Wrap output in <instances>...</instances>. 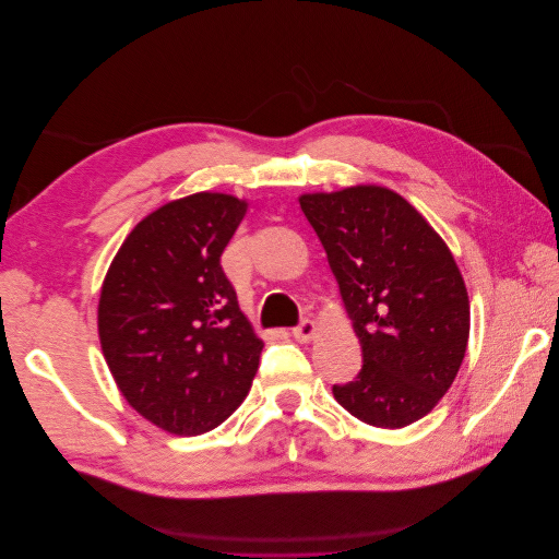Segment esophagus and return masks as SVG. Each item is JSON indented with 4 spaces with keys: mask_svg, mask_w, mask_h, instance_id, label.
Returning a JSON list of instances; mask_svg holds the SVG:
<instances>
[{
    "mask_svg": "<svg viewBox=\"0 0 559 559\" xmlns=\"http://www.w3.org/2000/svg\"><path fill=\"white\" fill-rule=\"evenodd\" d=\"M317 324L314 321H310V319H302L300 324L294 329V337L298 343H310V341H314L317 337Z\"/></svg>",
    "mask_w": 559,
    "mask_h": 559,
    "instance_id": "1",
    "label": "esophagus"
}]
</instances>
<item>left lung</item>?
I'll use <instances>...</instances> for the list:
<instances>
[{
	"label": "left lung",
	"mask_w": 559,
	"mask_h": 559,
	"mask_svg": "<svg viewBox=\"0 0 559 559\" xmlns=\"http://www.w3.org/2000/svg\"><path fill=\"white\" fill-rule=\"evenodd\" d=\"M341 286L364 366L333 384L343 408L370 427L421 419L454 382L471 308L452 251L408 200L384 186L298 198Z\"/></svg>",
	"instance_id": "left-lung-1"
}]
</instances>
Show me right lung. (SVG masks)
Masks as SVG:
<instances>
[{
    "instance_id": "right-lung-1",
    "label": "right lung",
    "mask_w": 559,
    "mask_h": 559,
    "mask_svg": "<svg viewBox=\"0 0 559 559\" xmlns=\"http://www.w3.org/2000/svg\"><path fill=\"white\" fill-rule=\"evenodd\" d=\"M245 214L247 202L226 193L167 202L130 230L107 270L99 345L126 401L163 431L218 427L257 376L263 341L222 267Z\"/></svg>"
}]
</instances>
